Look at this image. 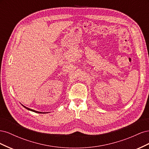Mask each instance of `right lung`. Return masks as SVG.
Returning a JSON list of instances; mask_svg holds the SVG:
<instances>
[{
  "label": "right lung",
  "mask_w": 149,
  "mask_h": 149,
  "mask_svg": "<svg viewBox=\"0 0 149 149\" xmlns=\"http://www.w3.org/2000/svg\"><path fill=\"white\" fill-rule=\"evenodd\" d=\"M23 106V105H22ZM25 108H26V109H28V110H29V111H33V112H37V113H42V112H38V111H35V110H33V109H30V108H28V107H25V106H23Z\"/></svg>",
  "instance_id": "obj_1"
}]
</instances>
